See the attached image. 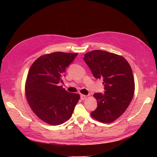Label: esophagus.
<instances>
[{
  "label": "esophagus",
  "mask_w": 157,
  "mask_h": 157,
  "mask_svg": "<svg viewBox=\"0 0 157 157\" xmlns=\"http://www.w3.org/2000/svg\"><path fill=\"white\" fill-rule=\"evenodd\" d=\"M86 98H87V96H86V95H83V94L80 95V99H81L82 100H84V99H86Z\"/></svg>",
  "instance_id": "34e87169"
}]
</instances>
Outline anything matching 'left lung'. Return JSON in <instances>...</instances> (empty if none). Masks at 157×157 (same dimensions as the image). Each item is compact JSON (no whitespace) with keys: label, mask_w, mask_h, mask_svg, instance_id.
Returning a JSON list of instances; mask_svg holds the SVG:
<instances>
[{"label":"left lung","mask_w":157,"mask_h":157,"mask_svg":"<svg viewBox=\"0 0 157 157\" xmlns=\"http://www.w3.org/2000/svg\"><path fill=\"white\" fill-rule=\"evenodd\" d=\"M84 60L96 78L103 79L106 91L95 93L98 107L91 117L103 123L117 120L125 112L134 94L135 82L127 60L120 55L103 50L84 54Z\"/></svg>","instance_id":"1"}]
</instances>
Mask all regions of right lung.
Here are the masks:
<instances>
[{
  "instance_id": "right-lung-1",
  "label": "right lung",
  "mask_w": 157,
  "mask_h": 157,
  "mask_svg": "<svg viewBox=\"0 0 157 157\" xmlns=\"http://www.w3.org/2000/svg\"><path fill=\"white\" fill-rule=\"evenodd\" d=\"M77 53L56 52L37 58L28 72L25 96L35 115L46 124L56 126L67 121L80 99L78 94L69 93L59 83L66 68Z\"/></svg>"
}]
</instances>
